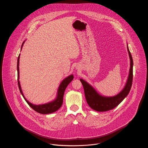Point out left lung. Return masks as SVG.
<instances>
[{
	"instance_id": "obj_1",
	"label": "left lung",
	"mask_w": 148,
	"mask_h": 148,
	"mask_svg": "<svg viewBox=\"0 0 148 148\" xmlns=\"http://www.w3.org/2000/svg\"><path fill=\"white\" fill-rule=\"evenodd\" d=\"M127 49L130 58V69L127 82L121 91L112 97H106L98 93L88 82L82 79L80 82L84 87L86 102L93 110L97 112H106L113 109L125 98L130 90L133 82V61L127 44Z\"/></svg>"
}]
</instances>
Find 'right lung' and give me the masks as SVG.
<instances>
[{"label": "right lung", "mask_w": 148, "mask_h": 148, "mask_svg": "<svg viewBox=\"0 0 148 148\" xmlns=\"http://www.w3.org/2000/svg\"><path fill=\"white\" fill-rule=\"evenodd\" d=\"M25 41L23 42L21 45V50L23 46L24 45V43ZM19 59H20V54L19 55L18 58V62H17V71H18V84L19 90L21 92L22 96L25 99V100L27 101L29 106H30L33 109H34L35 111L38 113L42 114H50V113H54L57 111L63 104V96L64 94L65 89L66 88L67 86L71 83L74 79V76L73 74H71L68 77H65L62 80L61 83L58 88L57 94H56V98L53 100L48 102L45 104H39V105H35L34 104H32L30 103L27 99L25 98L23 92L21 90V83L19 81Z\"/></svg>", "instance_id": "right-lung-1"}]
</instances>
